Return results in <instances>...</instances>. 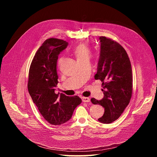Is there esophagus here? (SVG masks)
Segmentation results:
<instances>
[{"label":"esophagus","instance_id":"esophagus-1","mask_svg":"<svg viewBox=\"0 0 157 157\" xmlns=\"http://www.w3.org/2000/svg\"><path fill=\"white\" fill-rule=\"evenodd\" d=\"M82 100L83 102L88 103V102L90 101V99L88 97H82Z\"/></svg>","mask_w":157,"mask_h":157}]
</instances>
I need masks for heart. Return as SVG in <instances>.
Masks as SVG:
<instances>
[{
	"mask_svg": "<svg viewBox=\"0 0 157 157\" xmlns=\"http://www.w3.org/2000/svg\"><path fill=\"white\" fill-rule=\"evenodd\" d=\"M72 52L77 58V61L84 58H88L90 54V48L86 43H80L75 46L72 49ZM60 59H58V64L59 65Z\"/></svg>",
	"mask_w": 157,
	"mask_h": 157,
	"instance_id": "heart-1",
	"label": "heart"
}]
</instances>
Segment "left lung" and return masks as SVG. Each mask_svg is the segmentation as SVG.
I'll list each match as a JSON object with an SVG mask.
<instances>
[{
    "instance_id": "8db88e82",
    "label": "left lung",
    "mask_w": 157,
    "mask_h": 157,
    "mask_svg": "<svg viewBox=\"0 0 157 157\" xmlns=\"http://www.w3.org/2000/svg\"><path fill=\"white\" fill-rule=\"evenodd\" d=\"M100 54L96 80L102 82L104 97L101 100L92 98L94 105L105 108L98 121L109 124L118 119L130 103L132 94L131 63L126 50L117 42L100 36Z\"/></svg>"
}]
</instances>
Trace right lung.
I'll return each mask as SVG.
<instances>
[{
    "label": "right lung",
    "instance_id": "obj_1",
    "mask_svg": "<svg viewBox=\"0 0 157 157\" xmlns=\"http://www.w3.org/2000/svg\"><path fill=\"white\" fill-rule=\"evenodd\" d=\"M67 44L66 41L54 38L46 40L36 52L29 68L28 91L42 116L54 125L67 122L75 109L82 103L77 96L55 93L58 83V55Z\"/></svg>",
    "mask_w": 157,
    "mask_h": 157
}]
</instances>
